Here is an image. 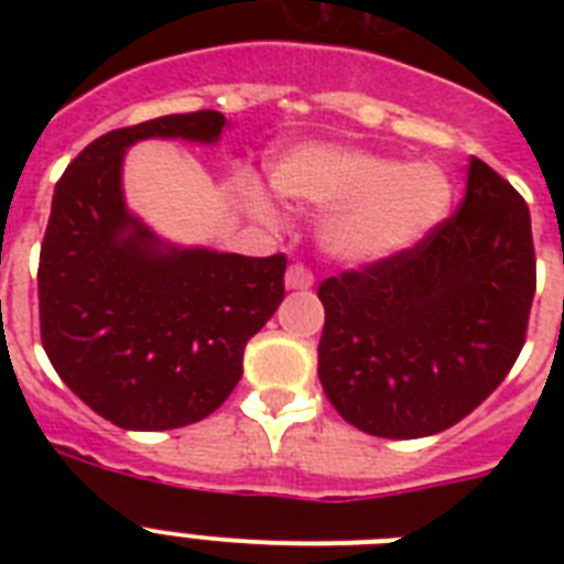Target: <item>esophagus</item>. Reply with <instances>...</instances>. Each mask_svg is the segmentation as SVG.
I'll list each match as a JSON object with an SVG mask.
<instances>
[{"label":"esophagus","mask_w":564,"mask_h":564,"mask_svg":"<svg viewBox=\"0 0 564 564\" xmlns=\"http://www.w3.org/2000/svg\"><path fill=\"white\" fill-rule=\"evenodd\" d=\"M285 285L288 291H307V288L313 285L311 268H305L302 262H293L285 273Z\"/></svg>","instance_id":"34e87169"}]
</instances>
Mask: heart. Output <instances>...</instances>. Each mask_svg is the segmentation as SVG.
<instances>
[{
  "label": "heart",
  "mask_w": 564,
  "mask_h": 564,
  "mask_svg": "<svg viewBox=\"0 0 564 564\" xmlns=\"http://www.w3.org/2000/svg\"><path fill=\"white\" fill-rule=\"evenodd\" d=\"M271 174L288 200L330 208L322 242L333 257L358 265L421 246L452 206V181L441 166L361 149L299 147ZM246 203L259 217H271V203L257 186L246 188Z\"/></svg>",
  "instance_id": "1"
}]
</instances>
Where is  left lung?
Returning <instances> with one entry per match:
<instances>
[{
    "label": "left lung",
    "instance_id": "1",
    "mask_svg": "<svg viewBox=\"0 0 564 564\" xmlns=\"http://www.w3.org/2000/svg\"><path fill=\"white\" fill-rule=\"evenodd\" d=\"M534 291L525 200L471 158L466 197L421 246L318 285L327 401L376 437L449 430L514 367Z\"/></svg>",
    "mask_w": 564,
    "mask_h": 564
}]
</instances>
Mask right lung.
I'll use <instances>...</instances> for the list:
<instances>
[{
  "label": "right lung",
  "instance_id": "obj_1",
  "mask_svg": "<svg viewBox=\"0 0 564 564\" xmlns=\"http://www.w3.org/2000/svg\"><path fill=\"white\" fill-rule=\"evenodd\" d=\"M226 115L197 109L112 129L56 183L39 253V322L53 370L121 430L212 415L242 378V352L285 299V253L161 246L127 212L121 163L143 138L214 143Z\"/></svg>",
  "mask_w": 564,
  "mask_h": 564
}]
</instances>
